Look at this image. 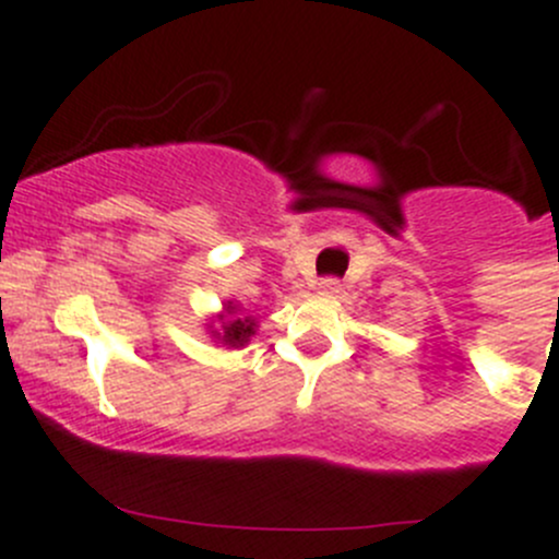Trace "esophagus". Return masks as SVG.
Instances as JSON below:
<instances>
[{"mask_svg":"<svg viewBox=\"0 0 559 559\" xmlns=\"http://www.w3.org/2000/svg\"><path fill=\"white\" fill-rule=\"evenodd\" d=\"M338 292H342V284H338L336 278H322L320 284H317V295L322 297H338Z\"/></svg>","mask_w":559,"mask_h":559,"instance_id":"1","label":"esophagus"}]
</instances>
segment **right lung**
<instances>
[{"label":"right lung","mask_w":559,"mask_h":559,"mask_svg":"<svg viewBox=\"0 0 559 559\" xmlns=\"http://www.w3.org/2000/svg\"><path fill=\"white\" fill-rule=\"evenodd\" d=\"M217 320H221L223 325L221 331H212V336L221 344H226V347H245V344L250 342V336L255 333V328H259L253 317L242 314L239 306L231 304V300H228L226 309H223V314L217 317Z\"/></svg>","instance_id":"obj_1"}]
</instances>
